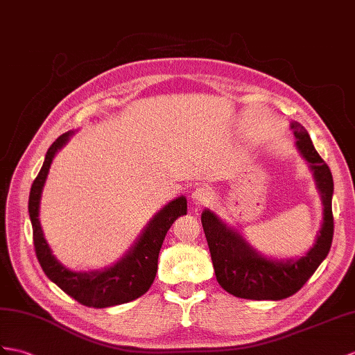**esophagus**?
<instances>
[{"mask_svg":"<svg viewBox=\"0 0 355 355\" xmlns=\"http://www.w3.org/2000/svg\"><path fill=\"white\" fill-rule=\"evenodd\" d=\"M214 198V193L211 191L207 187H198L196 191L191 194V200L196 206H206L207 203H211Z\"/></svg>","mask_w":355,"mask_h":355,"instance_id":"esophagus-1","label":"esophagus"}]
</instances>
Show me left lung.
<instances>
[{
    "label": "left lung",
    "instance_id": "obj_1",
    "mask_svg": "<svg viewBox=\"0 0 355 355\" xmlns=\"http://www.w3.org/2000/svg\"><path fill=\"white\" fill-rule=\"evenodd\" d=\"M297 148L313 171L322 197L324 221L315 245L297 261H271L248 245L238 232L227 227L217 215L203 211L202 224L209 245L212 265L220 286L232 295L245 300L279 301L298 292L327 257L333 243V176L319 157L304 126L291 123Z\"/></svg>",
    "mask_w": 355,
    "mask_h": 355
}]
</instances>
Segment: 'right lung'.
Masks as SVG:
<instances>
[{
  "instance_id": "right-lung-1",
  "label": "right lung",
  "mask_w": 355,
  "mask_h": 355,
  "mask_svg": "<svg viewBox=\"0 0 355 355\" xmlns=\"http://www.w3.org/2000/svg\"><path fill=\"white\" fill-rule=\"evenodd\" d=\"M71 135L72 132L60 135L51 144L45 162L31 185L28 212L37 261L48 279L53 280L60 289L64 291L80 304L94 309L125 304V302L140 298L152 286L158 270V256L164 238L175 220L180 215H187V198L180 196L164 206L148 224L135 245L116 265L107 268V270L92 272L69 271L54 257L45 236H43L39 221V205L51 162Z\"/></svg>"
}]
</instances>
